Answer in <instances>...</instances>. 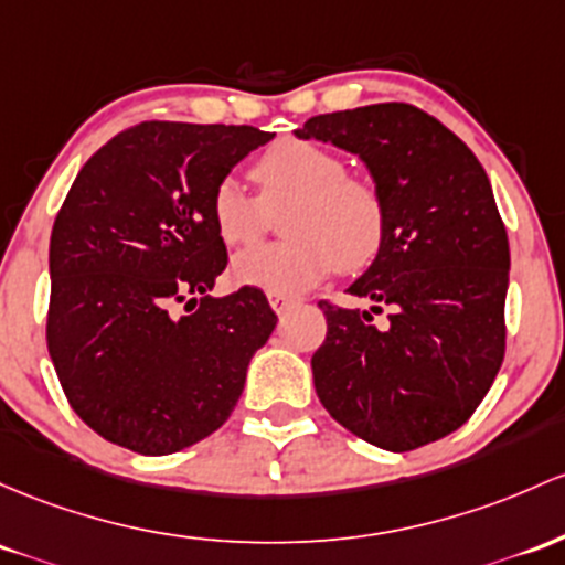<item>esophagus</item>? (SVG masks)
Returning a JSON list of instances; mask_svg holds the SVG:
<instances>
[{"mask_svg":"<svg viewBox=\"0 0 565 565\" xmlns=\"http://www.w3.org/2000/svg\"><path fill=\"white\" fill-rule=\"evenodd\" d=\"M268 300H270V308H273V311H276V313H284V311H287V308L295 302L292 297L276 295V292H268Z\"/></svg>","mask_w":565,"mask_h":565,"instance_id":"esophagus-1","label":"esophagus"}]
</instances>
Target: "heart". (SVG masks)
I'll return each instance as SVG.
<instances>
[{
	"instance_id": "obj_1",
	"label": "heart",
	"mask_w": 565,
	"mask_h": 565,
	"mask_svg": "<svg viewBox=\"0 0 565 565\" xmlns=\"http://www.w3.org/2000/svg\"><path fill=\"white\" fill-rule=\"evenodd\" d=\"M259 198L225 177L212 192V222L225 244L257 241L281 212L287 241L254 246L233 259V276L246 287L297 295L334 268L359 273L386 244L388 212L381 190L351 177L343 154L306 139H281L252 163Z\"/></svg>"
}]
</instances>
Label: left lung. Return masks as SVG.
<instances>
[{
  "mask_svg": "<svg viewBox=\"0 0 565 565\" xmlns=\"http://www.w3.org/2000/svg\"><path fill=\"white\" fill-rule=\"evenodd\" d=\"M297 139L359 154L381 190L388 233L349 295L370 311L321 300L327 338L313 386L340 426L405 454L456 431L504 362L510 244L488 173L454 131L413 104L316 115ZM393 308L383 328L372 313Z\"/></svg>",
  "mask_w": 565,
  "mask_h": 565,
  "instance_id": "obj_1",
  "label": "left lung"
}]
</instances>
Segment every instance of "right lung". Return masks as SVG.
I'll use <instances>...</instances> for the list:
<instances>
[{"label": "right lung", "mask_w": 565, "mask_h": 565, "mask_svg": "<svg viewBox=\"0 0 565 565\" xmlns=\"http://www.w3.org/2000/svg\"><path fill=\"white\" fill-rule=\"evenodd\" d=\"M273 134L139 122L74 179L51 235L47 351L72 411L109 443L166 456L231 418L278 316L227 268L212 192Z\"/></svg>", "instance_id": "add662e5"}]
</instances>
